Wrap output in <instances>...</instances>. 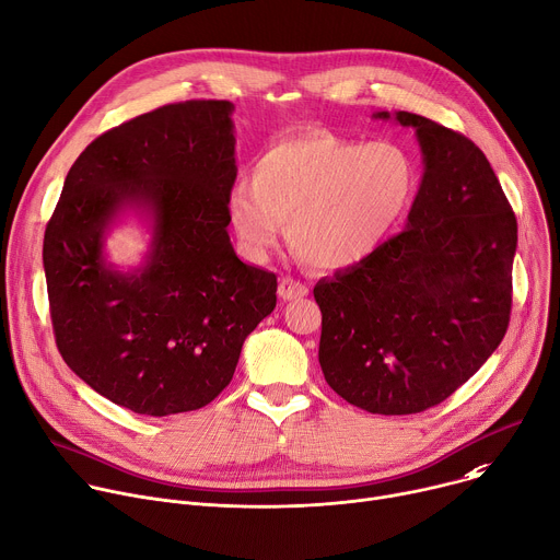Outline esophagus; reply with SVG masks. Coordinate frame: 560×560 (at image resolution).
<instances>
[{
  "label": "esophagus",
  "mask_w": 560,
  "mask_h": 560,
  "mask_svg": "<svg viewBox=\"0 0 560 560\" xmlns=\"http://www.w3.org/2000/svg\"><path fill=\"white\" fill-rule=\"evenodd\" d=\"M306 294H308V285H306V283H299V281L290 279V277L281 279V283H279V296H281L283 301L301 299V296H306Z\"/></svg>",
  "instance_id": "obj_1"
}]
</instances>
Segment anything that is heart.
<instances>
[{
  "label": "heart",
  "mask_w": 560,
  "mask_h": 560,
  "mask_svg": "<svg viewBox=\"0 0 560 560\" xmlns=\"http://www.w3.org/2000/svg\"><path fill=\"white\" fill-rule=\"evenodd\" d=\"M416 156L395 140L311 131L272 144L228 196V221L249 259H266L283 221L303 261L341 270L366 261L409 214Z\"/></svg>",
  "instance_id": "1"
}]
</instances>
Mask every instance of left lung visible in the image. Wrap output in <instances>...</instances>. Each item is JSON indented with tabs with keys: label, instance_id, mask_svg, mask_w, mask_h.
Returning <instances> with one entry per match:
<instances>
[{
	"label": "left lung",
	"instance_id": "8db88e82",
	"mask_svg": "<svg viewBox=\"0 0 560 560\" xmlns=\"http://www.w3.org/2000/svg\"><path fill=\"white\" fill-rule=\"evenodd\" d=\"M373 118L416 129L424 174L406 228L315 285L319 364L348 404L409 416L444 401L502 341L518 225L469 138L409 112Z\"/></svg>",
	"mask_w": 560,
	"mask_h": 560
}]
</instances>
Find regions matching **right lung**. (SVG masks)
I'll return each mask as SVG.
<instances>
[{
  "mask_svg": "<svg viewBox=\"0 0 560 560\" xmlns=\"http://www.w3.org/2000/svg\"><path fill=\"white\" fill-rule=\"evenodd\" d=\"M232 112L228 100H187L97 136L44 232L60 354L95 393L140 416L210 404L277 306V277L243 264L228 234ZM127 209L150 219L152 241L125 273L106 261L104 238Z\"/></svg>",
  "mask_w": 560,
  "mask_h": 560,
  "instance_id": "right-lung-1",
  "label": "right lung"
}]
</instances>
